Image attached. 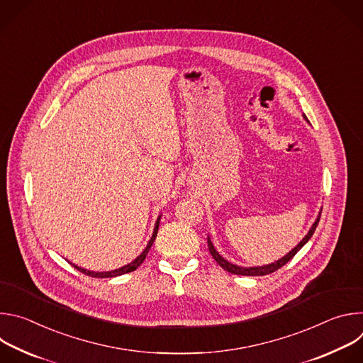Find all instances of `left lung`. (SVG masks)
<instances>
[{
	"mask_svg": "<svg viewBox=\"0 0 363 363\" xmlns=\"http://www.w3.org/2000/svg\"><path fill=\"white\" fill-rule=\"evenodd\" d=\"M306 118V116H304ZM319 220H320V216L318 217V220L315 221V224L312 225V228H310V231H308V234L289 252V254H286L283 258H280L279 262H276V263H273V264H269V266H263V267H250V269H245V267H238V266H235V264H233V263H228L225 258H223L217 251H216V248H214V245H213V242H211V240L208 238V248H210V252H211V255L214 257V260L225 270V272H228V273H233V274H238V276H266V274H270V273H274V272H277L279 269H281L286 263H289L291 258L296 255V252L310 240V237L313 235V233H315V230H316V227H318V224H319Z\"/></svg>",
	"mask_w": 363,
	"mask_h": 363,
	"instance_id": "8db88e82",
	"label": "left lung"
}]
</instances>
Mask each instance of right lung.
Listing matches in <instances>:
<instances>
[{"instance_id":"add662e5","label":"right lung","mask_w":363,"mask_h":363,"mask_svg":"<svg viewBox=\"0 0 363 363\" xmlns=\"http://www.w3.org/2000/svg\"><path fill=\"white\" fill-rule=\"evenodd\" d=\"M160 220H161V217L158 218V221H157V225H155V230H153V234H152V238L149 240V242H147V245H146V248L143 250V252L136 258L135 262H132L130 264H128V266H125V267H122V269H118V270H113V272H101V273H94V272H89V270H84V269H80V267H77V266H74V269H77L80 273H83V274H86V276H90V277H96V279H106V277H116V276H122V274H126V273H130V272H133V270H136L142 263H143V260L146 258V254H147V251L150 250V247H152V244H153V241H155V238H157V234H158V227H160Z\"/></svg>"}]
</instances>
